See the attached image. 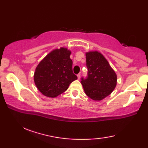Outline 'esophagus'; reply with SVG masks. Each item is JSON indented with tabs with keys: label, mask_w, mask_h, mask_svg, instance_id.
Segmentation results:
<instances>
[{
	"label": "esophagus",
	"mask_w": 148,
	"mask_h": 148,
	"mask_svg": "<svg viewBox=\"0 0 148 148\" xmlns=\"http://www.w3.org/2000/svg\"><path fill=\"white\" fill-rule=\"evenodd\" d=\"M77 76L78 79H80V77H81V74H80V73L78 74L77 75Z\"/></svg>",
	"instance_id": "34e87169"
}]
</instances>
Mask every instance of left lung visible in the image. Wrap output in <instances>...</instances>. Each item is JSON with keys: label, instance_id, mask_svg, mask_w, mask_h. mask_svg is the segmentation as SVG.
<instances>
[{"label": "left lung", "instance_id": "obj_1", "mask_svg": "<svg viewBox=\"0 0 148 148\" xmlns=\"http://www.w3.org/2000/svg\"><path fill=\"white\" fill-rule=\"evenodd\" d=\"M86 77L81 78L84 92L94 100H100L112 93L117 82L115 72L103 56L97 51L86 53Z\"/></svg>", "mask_w": 148, "mask_h": 148}]
</instances>
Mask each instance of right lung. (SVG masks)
<instances>
[{"mask_svg": "<svg viewBox=\"0 0 148 148\" xmlns=\"http://www.w3.org/2000/svg\"><path fill=\"white\" fill-rule=\"evenodd\" d=\"M71 51L61 48L47 55L39 63L34 74V82L43 95L55 97L64 93L77 79L72 71Z\"/></svg>", "mask_w": 148, "mask_h": 148, "instance_id": "1", "label": "right lung"}]
</instances>
